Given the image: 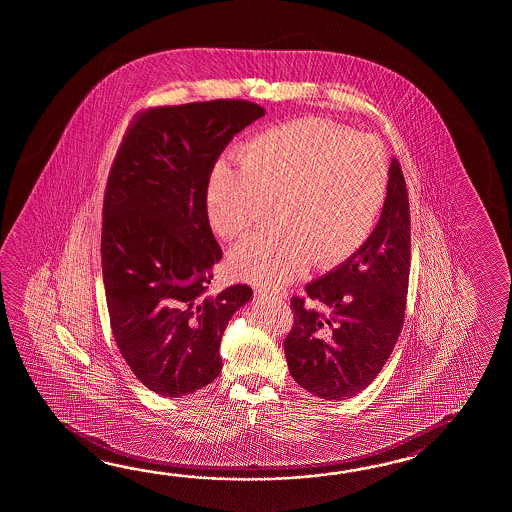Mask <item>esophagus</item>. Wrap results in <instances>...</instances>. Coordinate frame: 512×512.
I'll return each mask as SVG.
<instances>
[{"mask_svg": "<svg viewBox=\"0 0 512 512\" xmlns=\"http://www.w3.org/2000/svg\"><path fill=\"white\" fill-rule=\"evenodd\" d=\"M258 294H260L261 298L269 296V298H276V300H285V296H287L285 293H272V291H263V289H260Z\"/></svg>", "mask_w": 512, "mask_h": 512, "instance_id": "esophagus-1", "label": "esophagus"}]
</instances>
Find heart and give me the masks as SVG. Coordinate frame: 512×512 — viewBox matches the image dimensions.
Here are the masks:
<instances>
[{
  "label": "heart",
  "mask_w": 512,
  "mask_h": 512,
  "mask_svg": "<svg viewBox=\"0 0 512 512\" xmlns=\"http://www.w3.org/2000/svg\"><path fill=\"white\" fill-rule=\"evenodd\" d=\"M221 163L207 185V210L219 236L234 240L260 227L276 203V221L240 243L230 267L263 287L293 282L309 261L327 267L368 240L388 190L381 142L322 119H298L261 131Z\"/></svg>",
  "instance_id": "obj_1"
}]
</instances>
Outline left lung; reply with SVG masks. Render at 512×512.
Here are the masks:
<instances>
[{
    "label": "left lung",
    "mask_w": 512,
    "mask_h": 512,
    "mask_svg": "<svg viewBox=\"0 0 512 512\" xmlns=\"http://www.w3.org/2000/svg\"><path fill=\"white\" fill-rule=\"evenodd\" d=\"M381 219L337 269L293 296L294 324L283 340L287 366L307 392L344 401L368 388L401 335L410 276V205L393 159Z\"/></svg>",
    "instance_id": "8db88e82"
}]
</instances>
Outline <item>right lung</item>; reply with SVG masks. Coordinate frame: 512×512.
Segmentation results:
<instances>
[{
	"instance_id": "add662e5",
	"label": "right lung",
	"mask_w": 512,
	"mask_h": 512,
	"mask_svg": "<svg viewBox=\"0 0 512 512\" xmlns=\"http://www.w3.org/2000/svg\"><path fill=\"white\" fill-rule=\"evenodd\" d=\"M263 115L249 100L146 109L111 164L100 238L109 322L135 377L163 397L218 377L223 331L251 300L243 283L207 294L223 258L207 185L232 137Z\"/></svg>"
}]
</instances>
